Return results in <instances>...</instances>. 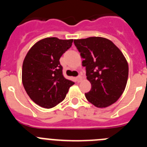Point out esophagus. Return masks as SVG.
Listing matches in <instances>:
<instances>
[{
	"label": "esophagus",
	"mask_w": 147,
	"mask_h": 147,
	"mask_svg": "<svg viewBox=\"0 0 147 147\" xmlns=\"http://www.w3.org/2000/svg\"><path fill=\"white\" fill-rule=\"evenodd\" d=\"M82 80V76H78L77 77H76V81H77L78 82H80Z\"/></svg>",
	"instance_id": "esophagus-1"
}]
</instances>
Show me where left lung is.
Returning a JSON list of instances; mask_svg holds the SVG:
<instances>
[{
	"label": "left lung",
	"mask_w": 147,
	"mask_h": 147,
	"mask_svg": "<svg viewBox=\"0 0 147 147\" xmlns=\"http://www.w3.org/2000/svg\"><path fill=\"white\" fill-rule=\"evenodd\" d=\"M91 89L85 93L89 102L100 108L115 103L124 93L129 67L124 54L110 40L91 37L74 40Z\"/></svg>",
	"instance_id": "8db88e82"
}]
</instances>
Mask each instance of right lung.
<instances>
[{
  "label": "right lung",
  "mask_w": 147,
  "mask_h": 147,
  "mask_svg": "<svg viewBox=\"0 0 147 147\" xmlns=\"http://www.w3.org/2000/svg\"><path fill=\"white\" fill-rule=\"evenodd\" d=\"M74 40L47 37L32 46L23 60L22 82L34 103L52 108L65 99L74 82L64 77L61 56L71 47Z\"/></svg>",
  "instance_id": "1"
}]
</instances>
